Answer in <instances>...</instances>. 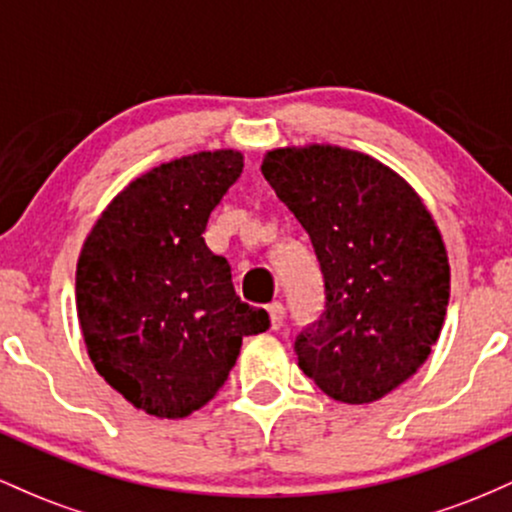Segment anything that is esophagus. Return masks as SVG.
I'll return each instance as SVG.
<instances>
[{
  "mask_svg": "<svg viewBox=\"0 0 512 512\" xmlns=\"http://www.w3.org/2000/svg\"><path fill=\"white\" fill-rule=\"evenodd\" d=\"M267 310H269V320H272V330H279V327L284 325V315H286L284 305L272 303Z\"/></svg>",
  "mask_w": 512,
  "mask_h": 512,
  "instance_id": "34e87169",
  "label": "esophagus"
}]
</instances>
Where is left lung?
Instances as JSON below:
<instances>
[{
  "instance_id": "1",
  "label": "left lung",
  "mask_w": 512,
  "mask_h": 512,
  "mask_svg": "<svg viewBox=\"0 0 512 512\" xmlns=\"http://www.w3.org/2000/svg\"><path fill=\"white\" fill-rule=\"evenodd\" d=\"M264 180L305 228L325 281L298 366L327 397L368 404L409 380L443 330L450 264L428 209L395 170L330 144L267 151Z\"/></svg>"
}]
</instances>
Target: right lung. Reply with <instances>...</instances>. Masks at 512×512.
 I'll use <instances>...</instances> for the list:
<instances>
[{
    "instance_id": "right-lung-1",
    "label": "right lung",
    "mask_w": 512,
    "mask_h": 512,
    "mask_svg": "<svg viewBox=\"0 0 512 512\" xmlns=\"http://www.w3.org/2000/svg\"><path fill=\"white\" fill-rule=\"evenodd\" d=\"M243 173L233 149L161 163L117 195L76 264V313L101 378L158 419L202 409L267 310L236 296L231 264L202 233Z\"/></svg>"
}]
</instances>
